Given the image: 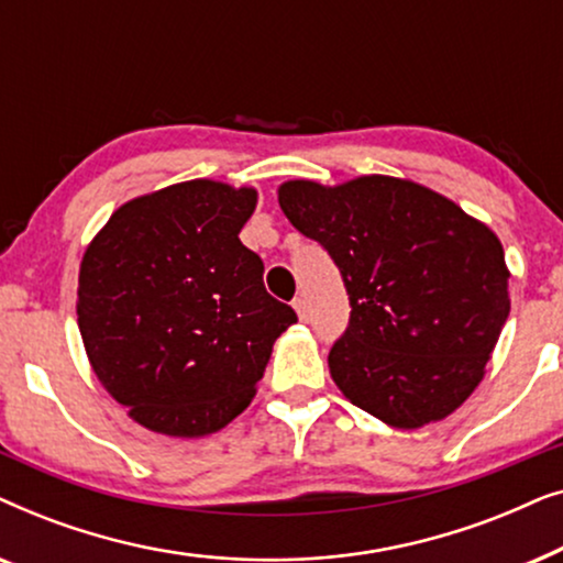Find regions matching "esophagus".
<instances>
[{"label": "esophagus", "mask_w": 563, "mask_h": 563, "mask_svg": "<svg viewBox=\"0 0 563 563\" xmlns=\"http://www.w3.org/2000/svg\"><path fill=\"white\" fill-rule=\"evenodd\" d=\"M295 310H297V318L302 320V322H310V305H307V299H302V297H297L295 302Z\"/></svg>", "instance_id": "obj_1"}]
</instances>
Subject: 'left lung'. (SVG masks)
I'll return each mask as SVG.
<instances>
[{
  "instance_id": "obj_1",
  "label": "left lung",
  "mask_w": 563,
  "mask_h": 563,
  "mask_svg": "<svg viewBox=\"0 0 563 563\" xmlns=\"http://www.w3.org/2000/svg\"><path fill=\"white\" fill-rule=\"evenodd\" d=\"M279 207L341 268L351 320L330 349L345 399L399 430L449 418L487 374L510 314L495 230L418 181H284Z\"/></svg>"
}]
</instances>
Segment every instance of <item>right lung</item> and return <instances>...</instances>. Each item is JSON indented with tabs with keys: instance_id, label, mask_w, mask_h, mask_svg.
I'll list each match as a JSON object with an SVG mask.
<instances>
[{
	"instance_id": "obj_1",
	"label": "right lung",
	"mask_w": 563,
	"mask_h": 563,
	"mask_svg": "<svg viewBox=\"0 0 563 563\" xmlns=\"http://www.w3.org/2000/svg\"><path fill=\"white\" fill-rule=\"evenodd\" d=\"M256 202L253 187L172 184L118 207L84 251L76 318L91 372L153 433L225 428L297 322L238 238Z\"/></svg>"
}]
</instances>
